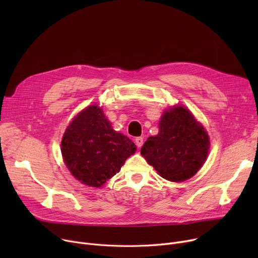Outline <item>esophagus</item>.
Listing matches in <instances>:
<instances>
[{"label": "esophagus", "mask_w": 258, "mask_h": 258, "mask_svg": "<svg viewBox=\"0 0 258 258\" xmlns=\"http://www.w3.org/2000/svg\"><path fill=\"white\" fill-rule=\"evenodd\" d=\"M135 142H136V145L138 147H141L143 145V142H144V138L143 137H137L136 139H135Z\"/></svg>", "instance_id": "1"}]
</instances>
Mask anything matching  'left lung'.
I'll list each match as a JSON object with an SVG mask.
<instances>
[{
	"mask_svg": "<svg viewBox=\"0 0 258 258\" xmlns=\"http://www.w3.org/2000/svg\"><path fill=\"white\" fill-rule=\"evenodd\" d=\"M209 145L205 128L190 111L177 105L164 111L159 134L147 138L141 155L163 179L183 182L205 163Z\"/></svg>",
	"mask_w": 258,
	"mask_h": 258,
	"instance_id": "1",
	"label": "left lung"
}]
</instances>
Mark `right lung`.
I'll return each instance as SVG.
<instances>
[{
    "label": "right lung",
    "mask_w": 258,
    "mask_h": 258,
    "mask_svg": "<svg viewBox=\"0 0 258 258\" xmlns=\"http://www.w3.org/2000/svg\"><path fill=\"white\" fill-rule=\"evenodd\" d=\"M136 150L130 138L113 130L98 105L81 111L61 140V155L68 169L79 182L96 188L119 172Z\"/></svg>",
    "instance_id": "1"
}]
</instances>
